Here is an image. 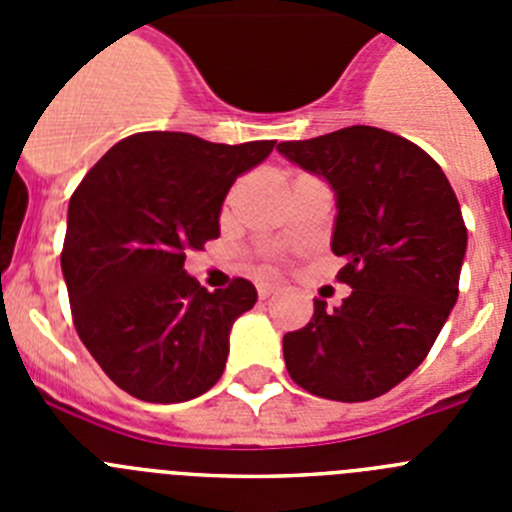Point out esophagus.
<instances>
[{
  "label": "esophagus",
  "instance_id": "obj_1",
  "mask_svg": "<svg viewBox=\"0 0 512 512\" xmlns=\"http://www.w3.org/2000/svg\"><path fill=\"white\" fill-rule=\"evenodd\" d=\"M274 292H277V287H274V284H259V297H261V300L271 297V295H274Z\"/></svg>",
  "mask_w": 512,
  "mask_h": 512
}]
</instances>
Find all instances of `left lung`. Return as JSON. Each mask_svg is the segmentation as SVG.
I'll use <instances>...</instances> for the list:
<instances>
[{"label": "left lung", "instance_id": "1", "mask_svg": "<svg viewBox=\"0 0 512 512\" xmlns=\"http://www.w3.org/2000/svg\"><path fill=\"white\" fill-rule=\"evenodd\" d=\"M277 151L336 194L330 248L354 289L341 307L315 300L282 341L289 377L310 395L364 402L413 374L459 297L467 253L461 207L441 166L387 130L351 125Z\"/></svg>", "mask_w": 512, "mask_h": 512}]
</instances>
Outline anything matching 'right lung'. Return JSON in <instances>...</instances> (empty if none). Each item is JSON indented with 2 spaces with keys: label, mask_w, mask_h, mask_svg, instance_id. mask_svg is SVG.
<instances>
[{
  "label": "right lung",
  "mask_w": 512,
  "mask_h": 512,
  "mask_svg": "<svg viewBox=\"0 0 512 512\" xmlns=\"http://www.w3.org/2000/svg\"><path fill=\"white\" fill-rule=\"evenodd\" d=\"M274 143L138 133L76 187L61 253L71 315L81 343L128 395L169 405L205 395L223 377L230 328L259 295L246 279L207 292L184 259L220 235L230 187Z\"/></svg>",
  "instance_id": "add662e5"
}]
</instances>
